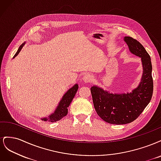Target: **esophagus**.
<instances>
[{
  "instance_id": "obj_1",
  "label": "esophagus",
  "mask_w": 161,
  "mask_h": 161,
  "mask_svg": "<svg viewBox=\"0 0 161 161\" xmlns=\"http://www.w3.org/2000/svg\"><path fill=\"white\" fill-rule=\"evenodd\" d=\"M92 80V76L89 74L85 75V76L82 77V81H83L85 83H89V82H91Z\"/></svg>"
}]
</instances>
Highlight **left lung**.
<instances>
[{"instance_id": "1", "label": "left lung", "mask_w": 161, "mask_h": 161, "mask_svg": "<svg viewBox=\"0 0 161 161\" xmlns=\"http://www.w3.org/2000/svg\"><path fill=\"white\" fill-rule=\"evenodd\" d=\"M129 50L141 58L142 75L138 86L130 92L113 93L93 85L91 92L97 114L106 122L125 124L134 121L144 111L151 100L153 92L152 63L143 46L131 37H124Z\"/></svg>"}]
</instances>
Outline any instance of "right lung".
I'll return each mask as SVG.
<instances>
[{
	"mask_svg": "<svg viewBox=\"0 0 161 161\" xmlns=\"http://www.w3.org/2000/svg\"><path fill=\"white\" fill-rule=\"evenodd\" d=\"M25 44V42H24L20 46L17 52H16L15 54H14L13 58H15L19 54V53L21 52L23 46ZM78 89H79V85L78 84H75L74 86H72L71 88L68 90L66 92V93L62 96V99H60L59 103H58V105H57L55 111H53V113L51 114L47 117L41 118V119L45 121H50V122H56V121H59L62 118H64V117H65L68 114V108H69L73 98L75 97L78 91Z\"/></svg>",
	"mask_w": 161,
	"mask_h": 161,
	"instance_id": "obj_1",
	"label": "right lung"
}]
</instances>
